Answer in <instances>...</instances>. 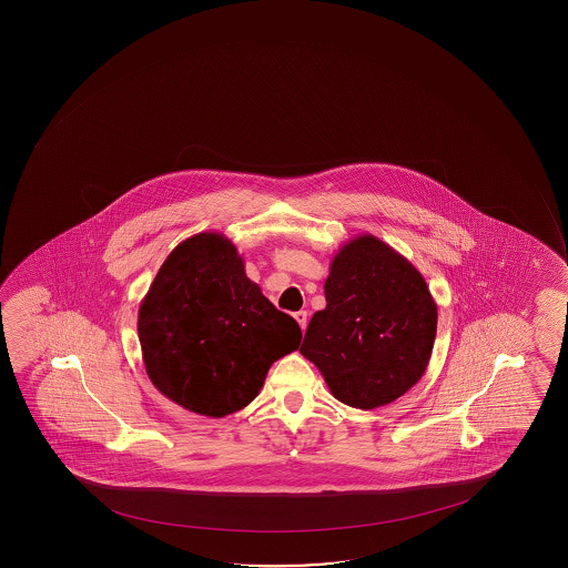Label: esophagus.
Masks as SVG:
<instances>
[{
    "label": "esophagus",
    "instance_id": "esophagus-1",
    "mask_svg": "<svg viewBox=\"0 0 568 568\" xmlns=\"http://www.w3.org/2000/svg\"><path fill=\"white\" fill-rule=\"evenodd\" d=\"M294 318L297 320V324H300L301 329H305L308 324L307 313L305 311H300V313L294 314Z\"/></svg>",
    "mask_w": 568,
    "mask_h": 568
}]
</instances>
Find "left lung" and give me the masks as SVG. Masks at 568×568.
Returning <instances> with one entry per match:
<instances>
[{
  "label": "left lung",
  "mask_w": 568,
  "mask_h": 568,
  "mask_svg": "<svg viewBox=\"0 0 568 568\" xmlns=\"http://www.w3.org/2000/svg\"><path fill=\"white\" fill-rule=\"evenodd\" d=\"M300 353L318 367L333 398L356 409L392 404L430 362L436 301L423 274L377 236L359 235L333 255Z\"/></svg>",
  "instance_id": "obj_1"
}]
</instances>
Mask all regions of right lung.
<instances>
[{
	"instance_id": "right-lung-1",
	"label": "right lung",
	"mask_w": 568,
	"mask_h": 568,
	"mask_svg": "<svg viewBox=\"0 0 568 568\" xmlns=\"http://www.w3.org/2000/svg\"><path fill=\"white\" fill-rule=\"evenodd\" d=\"M156 390L204 417L241 412L268 367L297 351L301 327L250 281L235 244L199 233L170 252L138 311Z\"/></svg>"
}]
</instances>
